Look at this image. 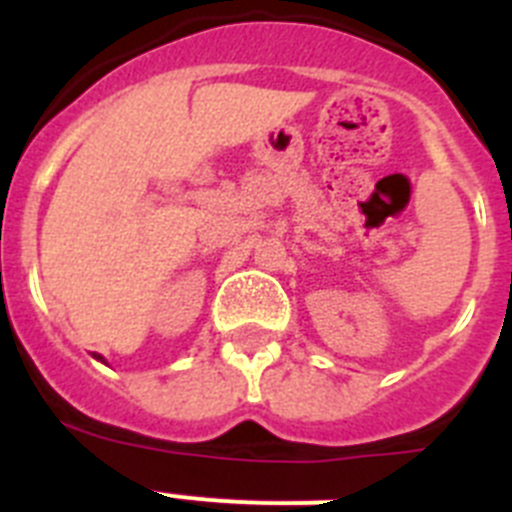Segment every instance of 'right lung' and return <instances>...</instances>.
<instances>
[{"label":"right lung","mask_w":512,"mask_h":512,"mask_svg":"<svg viewBox=\"0 0 512 512\" xmlns=\"http://www.w3.org/2000/svg\"><path fill=\"white\" fill-rule=\"evenodd\" d=\"M94 356H97V354H94ZM97 359H99V361H104V359H102V356H97Z\"/></svg>","instance_id":"right-lung-1"}]
</instances>
